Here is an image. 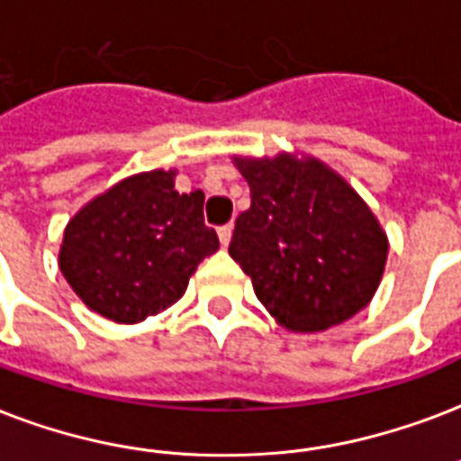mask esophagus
<instances>
[{"instance_id":"34e87169","label":"esophagus","mask_w":461,"mask_h":461,"mask_svg":"<svg viewBox=\"0 0 461 461\" xmlns=\"http://www.w3.org/2000/svg\"><path fill=\"white\" fill-rule=\"evenodd\" d=\"M231 231H234V227H231V224H222V227L217 230V234H220V241H222V246H227L231 241Z\"/></svg>"}]
</instances>
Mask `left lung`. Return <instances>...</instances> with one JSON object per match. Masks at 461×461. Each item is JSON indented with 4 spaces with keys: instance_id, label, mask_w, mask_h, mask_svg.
<instances>
[{
    "instance_id": "1",
    "label": "left lung",
    "mask_w": 461,
    "mask_h": 461,
    "mask_svg": "<svg viewBox=\"0 0 461 461\" xmlns=\"http://www.w3.org/2000/svg\"><path fill=\"white\" fill-rule=\"evenodd\" d=\"M251 207L237 217L230 256L256 297L293 331H326L372 300L386 237L370 207L321 161L237 159Z\"/></svg>"
}]
</instances>
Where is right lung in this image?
Returning <instances> with one entry per match:
<instances>
[{
  "label": "right lung",
  "mask_w": 461,
  "mask_h": 461,
  "mask_svg": "<svg viewBox=\"0 0 461 461\" xmlns=\"http://www.w3.org/2000/svg\"><path fill=\"white\" fill-rule=\"evenodd\" d=\"M174 171L130 176L67 224L59 270L82 302L135 324L181 300L220 239L203 217V191L178 193Z\"/></svg>",
  "instance_id": "right-lung-1"
}]
</instances>
